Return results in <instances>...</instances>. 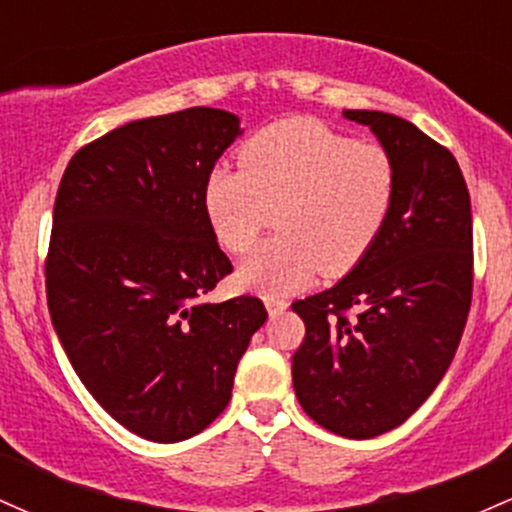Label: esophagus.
<instances>
[{"instance_id": "34e87169", "label": "esophagus", "mask_w": 512, "mask_h": 512, "mask_svg": "<svg viewBox=\"0 0 512 512\" xmlns=\"http://www.w3.org/2000/svg\"><path fill=\"white\" fill-rule=\"evenodd\" d=\"M264 305H267L269 315H272V317L281 315V313H284L286 308H289V303L281 301V298H274V296H267V298H264Z\"/></svg>"}]
</instances>
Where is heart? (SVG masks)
Returning a JSON list of instances; mask_svg holds the SVG:
<instances>
[{
	"instance_id": "heart-1",
	"label": "heart",
	"mask_w": 512,
	"mask_h": 512,
	"mask_svg": "<svg viewBox=\"0 0 512 512\" xmlns=\"http://www.w3.org/2000/svg\"><path fill=\"white\" fill-rule=\"evenodd\" d=\"M238 163L240 170L219 166L207 175L202 209L231 255L248 252L269 221L276 223L279 236L238 272L240 284L267 296L301 289L317 272H351L378 243L395 204L397 170L385 146L310 117L252 134Z\"/></svg>"
}]
</instances>
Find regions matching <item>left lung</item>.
<instances>
[{
  "instance_id": "obj_1",
  "label": "left lung",
  "mask_w": 512,
  "mask_h": 512,
  "mask_svg": "<svg viewBox=\"0 0 512 512\" xmlns=\"http://www.w3.org/2000/svg\"><path fill=\"white\" fill-rule=\"evenodd\" d=\"M344 117L392 156L397 195L368 255L291 305L305 322L291 373L315 424L363 440L404 424L448 370L472 305L474 240L467 182L443 144L397 115Z\"/></svg>"
}]
</instances>
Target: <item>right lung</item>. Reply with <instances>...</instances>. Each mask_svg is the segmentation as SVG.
<instances>
[{
	"mask_svg": "<svg viewBox=\"0 0 512 512\" xmlns=\"http://www.w3.org/2000/svg\"><path fill=\"white\" fill-rule=\"evenodd\" d=\"M240 134L238 117L187 108L81 146L52 211L45 291L57 337L101 407L132 433L178 443L231 399L264 303H204L233 264L202 190Z\"/></svg>",
	"mask_w": 512,
	"mask_h": 512,
	"instance_id": "right-lung-1",
	"label": "right lung"
}]
</instances>
